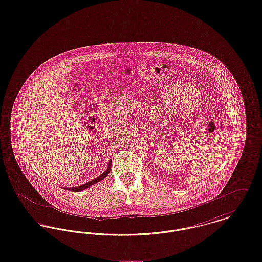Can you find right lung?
Returning a JSON list of instances; mask_svg holds the SVG:
<instances>
[{
    "label": "right lung",
    "instance_id": "1",
    "mask_svg": "<svg viewBox=\"0 0 262 262\" xmlns=\"http://www.w3.org/2000/svg\"><path fill=\"white\" fill-rule=\"evenodd\" d=\"M111 165H112V160H110V161H109L108 167H107L106 171H105L103 174H100L99 177L95 178L94 180H92V181L88 182V183H86V184H83V185H81V186H77V187H64V188H66V189H68V190L75 191V192H78V191H82V190L86 189L88 187H90V186H92V185H94V184H97L98 182L102 181L104 178H106V177L109 174V173H110V170H111Z\"/></svg>",
    "mask_w": 262,
    "mask_h": 262
}]
</instances>
